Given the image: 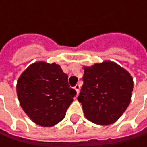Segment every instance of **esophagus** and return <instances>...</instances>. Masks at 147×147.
Here are the masks:
<instances>
[{
	"label": "esophagus",
	"instance_id": "obj_1",
	"mask_svg": "<svg viewBox=\"0 0 147 147\" xmlns=\"http://www.w3.org/2000/svg\"><path fill=\"white\" fill-rule=\"evenodd\" d=\"M74 89H75V91L77 92V95H78V92H79V90H80V86H79L78 84H77L76 86L74 87Z\"/></svg>",
	"mask_w": 147,
	"mask_h": 147
}]
</instances>
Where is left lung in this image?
I'll return each mask as SVG.
<instances>
[{"mask_svg": "<svg viewBox=\"0 0 147 147\" xmlns=\"http://www.w3.org/2000/svg\"><path fill=\"white\" fill-rule=\"evenodd\" d=\"M81 92L78 100L85 117L99 125L117 121L132 98L133 79L116 63L105 61L84 67Z\"/></svg>", "mask_w": 147, "mask_h": 147, "instance_id": "obj_1", "label": "left lung"}]
</instances>
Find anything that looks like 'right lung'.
Segmentation results:
<instances>
[{"instance_id": "1", "label": "right lung", "mask_w": 147, "mask_h": 147, "mask_svg": "<svg viewBox=\"0 0 147 147\" xmlns=\"http://www.w3.org/2000/svg\"><path fill=\"white\" fill-rule=\"evenodd\" d=\"M16 90L22 109L42 127L61 121L76 95L60 66L42 61L28 67L19 78Z\"/></svg>"}]
</instances>
